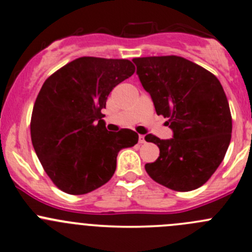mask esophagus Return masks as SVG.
I'll use <instances>...</instances> for the list:
<instances>
[{
    "instance_id": "1",
    "label": "esophagus",
    "mask_w": 252,
    "mask_h": 252,
    "mask_svg": "<svg viewBox=\"0 0 252 252\" xmlns=\"http://www.w3.org/2000/svg\"><path fill=\"white\" fill-rule=\"evenodd\" d=\"M138 142H139V144H144V143H145V137L142 136V134H139V138H138Z\"/></svg>"
}]
</instances>
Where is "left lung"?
<instances>
[{
  "mask_svg": "<svg viewBox=\"0 0 252 252\" xmlns=\"http://www.w3.org/2000/svg\"><path fill=\"white\" fill-rule=\"evenodd\" d=\"M158 115L168 118L173 138L145 136L159 156L145 170L153 180L174 191L196 190L222 162L231 142L232 116L218 78L180 56L132 60Z\"/></svg>",
  "mask_w": 252,
  "mask_h": 252,
  "instance_id": "8db88e82",
  "label": "left lung"
}]
</instances>
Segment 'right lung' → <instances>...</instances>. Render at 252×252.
I'll return each mask as SVG.
<instances>
[{"mask_svg":"<svg viewBox=\"0 0 252 252\" xmlns=\"http://www.w3.org/2000/svg\"><path fill=\"white\" fill-rule=\"evenodd\" d=\"M131 61L84 56L51 74L31 116V140L51 181L69 194L101 188L116 169V156L138 143L128 128L108 132L103 114L110 91L134 73Z\"/></svg>","mask_w":252,"mask_h":252,"instance_id":"add662e5","label":"right lung"}]
</instances>
